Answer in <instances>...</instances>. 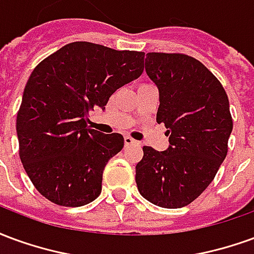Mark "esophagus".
I'll use <instances>...</instances> for the list:
<instances>
[{
	"instance_id": "34e87169",
	"label": "esophagus",
	"mask_w": 254,
	"mask_h": 254,
	"mask_svg": "<svg viewBox=\"0 0 254 254\" xmlns=\"http://www.w3.org/2000/svg\"><path fill=\"white\" fill-rule=\"evenodd\" d=\"M124 140H125V145H133V144H136L137 143V141H136V140H133L132 137H130V136H125V138H124Z\"/></svg>"
}]
</instances>
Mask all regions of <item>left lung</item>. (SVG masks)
I'll list each match as a JSON object with an SVG mask.
<instances>
[{
  "mask_svg": "<svg viewBox=\"0 0 254 254\" xmlns=\"http://www.w3.org/2000/svg\"><path fill=\"white\" fill-rule=\"evenodd\" d=\"M145 72L159 89L156 122L165 124L169 148L143 147L136 165L140 194L163 208H182L205 190L227 155L233 130L227 94L196 58L148 53Z\"/></svg>",
  "mask_w": 254,
  "mask_h": 254,
  "instance_id": "8db88e82",
  "label": "left lung"
}]
</instances>
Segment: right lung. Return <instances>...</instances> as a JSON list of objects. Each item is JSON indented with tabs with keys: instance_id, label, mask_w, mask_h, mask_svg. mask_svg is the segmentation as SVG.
Wrapping results in <instances>:
<instances>
[{
	"instance_id": "obj_1",
	"label": "right lung",
	"mask_w": 254,
	"mask_h": 254,
	"mask_svg": "<svg viewBox=\"0 0 254 254\" xmlns=\"http://www.w3.org/2000/svg\"><path fill=\"white\" fill-rule=\"evenodd\" d=\"M144 70V53L73 42L32 70L20 105L19 155L36 190L57 205L81 207L102 191L107 162L124 147L120 133L91 129L89 111Z\"/></svg>"
}]
</instances>
